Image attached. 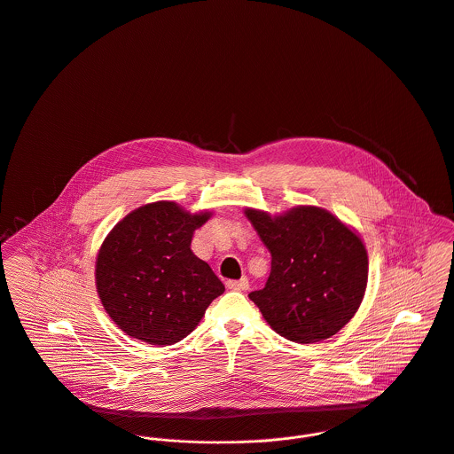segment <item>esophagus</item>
<instances>
[{
  "label": "esophagus",
  "instance_id": "34e87169",
  "mask_svg": "<svg viewBox=\"0 0 454 454\" xmlns=\"http://www.w3.org/2000/svg\"><path fill=\"white\" fill-rule=\"evenodd\" d=\"M226 287L231 291H247L249 289V280L247 278H240V280H228Z\"/></svg>",
  "mask_w": 454,
  "mask_h": 454
}]
</instances>
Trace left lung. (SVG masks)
<instances>
[{"instance_id":"1","label":"left lung","mask_w":454,"mask_h":454,"mask_svg":"<svg viewBox=\"0 0 454 454\" xmlns=\"http://www.w3.org/2000/svg\"><path fill=\"white\" fill-rule=\"evenodd\" d=\"M271 254L266 286L249 294L270 327L289 341L317 343L343 329L367 286V251L360 237L320 207L280 215L246 208Z\"/></svg>"}]
</instances>
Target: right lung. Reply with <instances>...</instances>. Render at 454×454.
Returning <instances> with one entry per match:
<instances>
[{
  "label": "right lung",
  "instance_id": "add662e5",
  "mask_svg": "<svg viewBox=\"0 0 454 454\" xmlns=\"http://www.w3.org/2000/svg\"><path fill=\"white\" fill-rule=\"evenodd\" d=\"M210 212L176 202L143 205L106 237L96 261L102 306L130 338L167 347L186 338L224 293L212 268L192 251Z\"/></svg>",
  "mask_w": 454,
  "mask_h": 454
}]
</instances>
